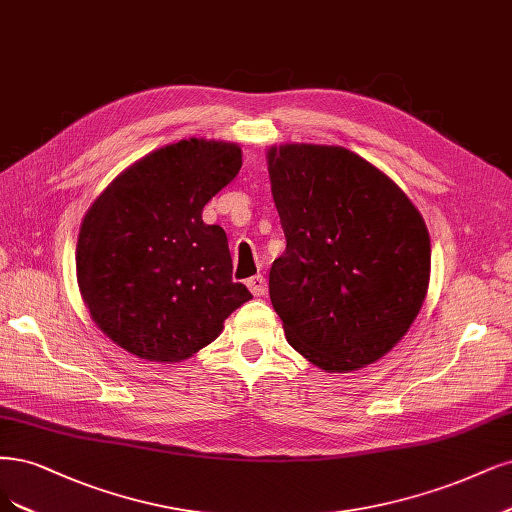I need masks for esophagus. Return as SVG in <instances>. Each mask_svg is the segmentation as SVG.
<instances>
[{"label": "esophagus", "instance_id": "34e87169", "mask_svg": "<svg viewBox=\"0 0 512 512\" xmlns=\"http://www.w3.org/2000/svg\"><path fill=\"white\" fill-rule=\"evenodd\" d=\"M248 288L254 296H262L264 292H267V279H264L262 275H254L248 279Z\"/></svg>", "mask_w": 512, "mask_h": 512}]
</instances>
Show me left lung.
I'll return each instance as SVG.
<instances>
[{
  "label": "left lung",
  "mask_w": 512,
  "mask_h": 512,
  "mask_svg": "<svg viewBox=\"0 0 512 512\" xmlns=\"http://www.w3.org/2000/svg\"><path fill=\"white\" fill-rule=\"evenodd\" d=\"M286 252L269 294L288 343L326 373L383 358L409 332L430 284V235L402 188L341 146L267 152Z\"/></svg>",
  "instance_id": "1"
}]
</instances>
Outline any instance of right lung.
<instances>
[{
  "label": "right lung",
  "instance_id": "right-lung-1",
  "mask_svg": "<svg viewBox=\"0 0 512 512\" xmlns=\"http://www.w3.org/2000/svg\"><path fill=\"white\" fill-rule=\"evenodd\" d=\"M241 148L190 137L110 182L80 224L76 277L93 322L148 362H182L218 339L252 294L235 284L224 228L205 203L235 180Z\"/></svg>",
  "mask_w": 512,
  "mask_h": 512
}]
</instances>
